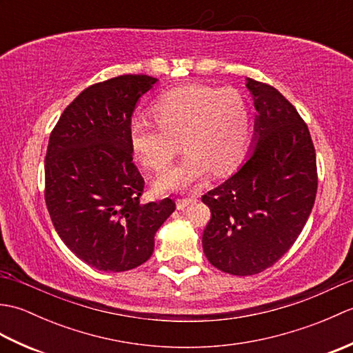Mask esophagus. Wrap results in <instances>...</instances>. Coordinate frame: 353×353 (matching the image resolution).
<instances>
[{"label": "esophagus", "instance_id": "34e87169", "mask_svg": "<svg viewBox=\"0 0 353 353\" xmlns=\"http://www.w3.org/2000/svg\"><path fill=\"white\" fill-rule=\"evenodd\" d=\"M197 201V199L196 197H186V199H179L177 201H176V206H177V209L179 211H181V209H185V208H188L190 205H192V203H196Z\"/></svg>", "mask_w": 353, "mask_h": 353}]
</instances>
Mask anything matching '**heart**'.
I'll list each match as a JSON object with an SVG mask.
<instances>
[{
  "label": "heart",
  "instance_id": "heart-1",
  "mask_svg": "<svg viewBox=\"0 0 353 353\" xmlns=\"http://www.w3.org/2000/svg\"><path fill=\"white\" fill-rule=\"evenodd\" d=\"M156 123L134 118L129 124L133 154L147 168L168 167L179 150L182 161L156 179L157 191L185 190L209 171L224 174L243 159L250 138V108L235 89L188 85L171 89L152 106Z\"/></svg>",
  "mask_w": 353,
  "mask_h": 353
}]
</instances>
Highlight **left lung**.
Masks as SVG:
<instances>
[{
    "label": "left lung",
    "mask_w": 353,
    "mask_h": 353,
    "mask_svg": "<svg viewBox=\"0 0 353 353\" xmlns=\"http://www.w3.org/2000/svg\"><path fill=\"white\" fill-rule=\"evenodd\" d=\"M258 115L252 150L226 182L206 192L208 261L250 276L281 259L301 235L317 194L316 150L308 125L273 86L247 79Z\"/></svg>",
    "instance_id": "8db88e82"
}]
</instances>
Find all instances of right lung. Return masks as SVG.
I'll return each instance as SVG.
<instances>
[{
  "label": "right lung",
  "instance_id": "1",
  "mask_svg": "<svg viewBox=\"0 0 353 353\" xmlns=\"http://www.w3.org/2000/svg\"><path fill=\"white\" fill-rule=\"evenodd\" d=\"M150 76H119L86 88L63 110L45 156V201L54 229L79 259L127 272L152 256L154 235L174 212L171 199L142 205L129 124Z\"/></svg>",
  "mask_w": 353,
  "mask_h": 353
}]
</instances>
